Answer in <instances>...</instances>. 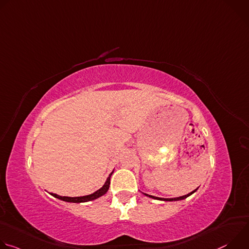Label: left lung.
I'll return each instance as SVG.
<instances>
[{"instance_id":"8db88e82","label":"left lung","mask_w":249,"mask_h":249,"mask_svg":"<svg viewBox=\"0 0 249 249\" xmlns=\"http://www.w3.org/2000/svg\"><path fill=\"white\" fill-rule=\"evenodd\" d=\"M198 189V188H197ZM197 189L193 190L192 192L188 193L187 195H183V196H180V197H176V198H160V197H156V196H153V195H149L147 193H143L144 195L150 197V198H153V199H156V200H161V201H178V200H183V199H186L187 197H189L190 195H192L194 192L197 191Z\"/></svg>"}]
</instances>
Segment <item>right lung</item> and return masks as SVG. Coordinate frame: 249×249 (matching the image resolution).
<instances>
[{"mask_svg": "<svg viewBox=\"0 0 249 249\" xmlns=\"http://www.w3.org/2000/svg\"><path fill=\"white\" fill-rule=\"evenodd\" d=\"M113 171L109 174V176L107 177V179H106L104 185L98 189L97 191H95L94 193L92 194H89V195H87V196H81V197H67V196H60V195H57L55 193H50L52 196H54L55 198H58L62 201H65V202H70V203H84V202H89V201H92V200H95L99 197H101L102 195H104L106 192L108 191L109 189V185H110V177L112 175Z\"/></svg>", "mask_w": 249, "mask_h": 249, "instance_id": "obj_1", "label": "right lung"}]
</instances>
